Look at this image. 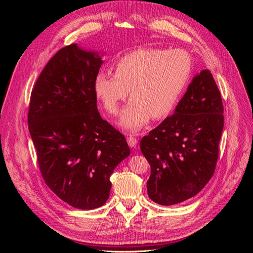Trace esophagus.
Masks as SVG:
<instances>
[{"label": "esophagus", "mask_w": 253, "mask_h": 253, "mask_svg": "<svg viewBox=\"0 0 253 253\" xmlns=\"http://www.w3.org/2000/svg\"><path fill=\"white\" fill-rule=\"evenodd\" d=\"M137 139L135 138V137H133V136H128L127 137V144L129 145V147L131 148H135L136 145H137Z\"/></svg>", "instance_id": "esophagus-1"}]
</instances>
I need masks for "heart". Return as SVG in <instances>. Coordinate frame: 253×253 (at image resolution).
<instances>
[{"label":"heart","instance_id":"obj_1","mask_svg":"<svg viewBox=\"0 0 253 253\" xmlns=\"http://www.w3.org/2000/svg\"><path fill=\"white\" fill-rule=\"evenodd\" d=\"M114 71L96 76L95 95L115 116L129 91L132 100L122 110L119 125L136 132L151 118L162 119L173 111L192 75V59L183 49L141 48L121 57Z\"/></svg>","mask_w":253,"mask_h":253}]
</instances>
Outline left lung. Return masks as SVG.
Here are the masks:
<instances>
[{"label": "left lung", "mask_w": 253, "mask_h": 253, "mask_svg": "<svg viewBox=\"0 0 253 253\" xmlns=\"http://www.w3.org/2000/svg\"><path fill=\"white\" fill-rule=\"evenodd\" d=\"M220 93L209 70L194 76L174 114L140 141L151 166L148 195L171 206L195 196L215 170L224 128Z\"/></svg>", "instance_id": "1"}]
</instances>
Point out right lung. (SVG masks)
Listing matches in <instances>:
<instances>
[{
  "instance_id": "1",
  "label": "right lung",
  "mask_w": 253,
  "mask_h": 253,
  "mask_svg": "<svg viewBox=\"0 0 253 253\" xmlns=\"http://www.w3.org/2000/svg\"><path fill=\"white\" fill-rule=\"evenodd\" d=\"M100 53L71 44L44 67L30 96L28 128L49 189L74 208L91 210L110 196L114 169L127 142L101 118L94 82Z\"/></svg>"
}]
</instances>
